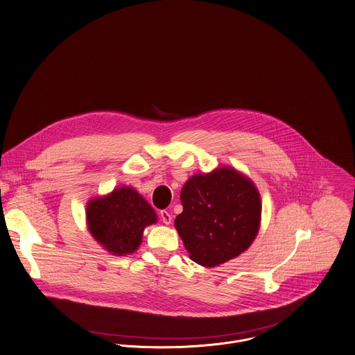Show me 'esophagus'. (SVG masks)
<instances>
[{"label":"esophagus","instance_id":"esophagus-1","mask_svg":"<svg viewBox=\"0 0 355 355\" xmlns=\"http://www.w3.org/2000/svg\"><path fill=\"white\" fill-rule=\"evenodd\" d=\"M160 217H162V221L165 225H169L172 223V216L166 210L160 211Z\"/></svg>","mask_w":355,"mask_h":355}]
</instances>
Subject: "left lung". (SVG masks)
Listing matches in <instances>:
<instances>
[{
    "label": "left lung",
    "instance_id": "left-lung-1",
    "mask_svg": "<svg viewBox=\"0 0 355 355\" xmlns=\"http://www.w3.org/2000/svg\"><path fill=\"white\" fill-rule=\"evenodd\" d=\"M175 227L190 258L216 267L239 257L258 236L261 200L255 183L232 166L195 173L180 191Z\"/></svg>",
    "mask_w": 355,
    "mask_h": 355
}]
</instances>
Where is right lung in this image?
<instances>
[{
  "mask_svg": "<svg viewBox=\"0 0 355 355\" xmlns=\"http://www.w3.org/2000/svg\"><path fill=\"white\" fill-rule=\"evenodd\" d=\"M85 218L92 237L115 257L134 254L142 243L144 229L157 223L148 200L126 186L88 200Z\"/></svg>",
  "mask_w": 355,
  "mask_h": 355,
  "instance_id": "right-lung-1",
  "label": "right lung"
}]
</instances>
